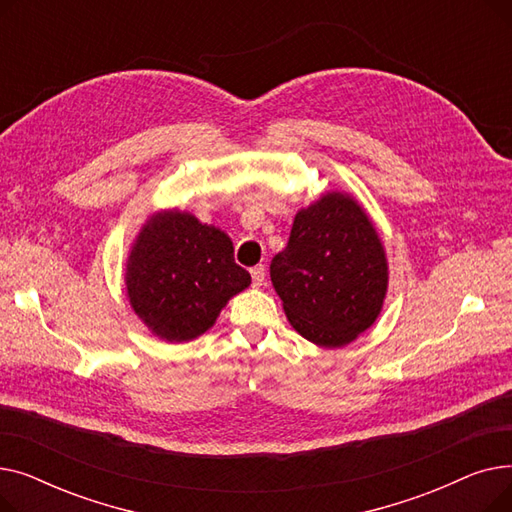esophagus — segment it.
I'll list each match as a JSON object with an SVG mask.
<instances>
[{"label":"esophagus","mask_w":512,"mask_h":512,"mask_svg":"<svg viewBox=\"0 0 512 512\" xmlns=\"http://www.w3.org/2000/svg\"><path fill=\"white\" fill-rule=\"evenodd\" d=\"M251 278H253V286H263L265 284V267L263 265H255L251 270Z\"/></svg>","instance_id":"1"}]
</instances>
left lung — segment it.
<instances>
[{
	"instance_id": "8db88e82",
	"label": "left lung",
	"mask_w": 512,
	"mask_h": 512,
	"mask_svg": "<svg viewBox=\"0 0 512 512\" xmlns=\"http://www.w3.org/2000/svg\"><path fill=\"white\" fill-rule=\"evenodd\" d=\"M270 278L290 326L321 348H340L375 324L390 272L365 207L351 193L326 191L294 215Z\"/></svg>"
}]
</instances>
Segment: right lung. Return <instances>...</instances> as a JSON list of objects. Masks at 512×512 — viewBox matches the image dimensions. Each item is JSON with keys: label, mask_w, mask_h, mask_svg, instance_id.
Masks as SVG:
<instances>
[{"label": "right lung", "mask_w": 512, "mask_h": 512, "mask_svg": "<svg viewBox=\"0 0 512 512\" xmlns=\"http://www.w3.org/2000/svg\"><path fill=\"white\" fill-rule=\"evenodd\" d=\"M126 297L147 330L166 342L205 334L251 274L234 263L230 236L178 207L153 211L126 259Z\"/></svg>", "instance_id": "obj_1"}]
</instances>
